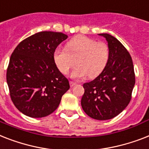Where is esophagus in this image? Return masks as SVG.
I'll list each match as a JSON object with an SVG mask.
<instances>
[{
	"instance_id": "esophagus-1",
	"label": "esophagus",
	"mask_w": 149,
	"mask_h": 149,
	"mask_svg": "<svg viewBox=\"0 0 149 149\" xmlns=\"http://www.w3.org/2000/svg\"><path fill=\"white\" fill-rule=\"evenodd\" d=\"M75 84H76L75 82H74V81H70V85H71V87L74 86V85H75Z\"/></svg>"
}]
</instances>
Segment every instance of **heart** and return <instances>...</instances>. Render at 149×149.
Listing matches in <instances>:
<instances>
[{"mask_svg": "<svg viewBox=\"0 0 149 149\" xmlns=\"http://www.w3.org/2000/svg\"><path fill=\"white\" fill-rule=\"evenodd\" d=\"M53 57L57 68L64 74L74 67L76 60L78 65L71 73L72 78H81L87 74L95 78L106 67L109 48L105 43L79 35L70 40L66 48H57Z\"/></svg>", "mask_w": 149, "mask_h": 149, "instance_id": "heart-1", "label": "heart"}]
</instances>
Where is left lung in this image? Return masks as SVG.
<instances>
[{
    "instance_id": "8db88e82",
    "label": "left lung",
    "mask_w": 149,
    "mask_h": 149,
    "mask_svg": "<svg viewBox=\"0 0 149 149\" xmlns=\"http://www.w3.org/2000/svg\"><path fill=\"white\" fill-rule=\"evenodd\" d=\"M108 42L109 58L106 67L97 78L83 84L84 93L81 104L89 117L97 120L111 119L128 106L135 86L132 58L115 37L98 34Z\"/></svg>"
}]
</instances>
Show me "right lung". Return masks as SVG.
<instances>
[{
	"label": "right lung",
	"instance_id": "right-lung-1",
	"mask_svg": "<svg viewBox=\"0 0 149 149\" xmlns=\"http://www.w3.org/2000/svg\"><path fill=\"white\" fill-rule=\"evenodd\" d=\"M68 38L61 32L41 31L21 41L10 56L7 71L13 103L31 118H43L58 108L69 81L56 66L54 52Z\"/></svg>",
	"mask_w": 149,
	"mask_h": 149
}]
</instances>
